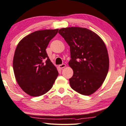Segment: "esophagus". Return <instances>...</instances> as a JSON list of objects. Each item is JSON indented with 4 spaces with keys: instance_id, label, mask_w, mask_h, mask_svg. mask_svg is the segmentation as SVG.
Here are the masks:
<instances>
[{
    "instance_id": "1",
    "label": "esophagus",
    "mask_w": 126,
    "mask_h": 126,
    "mask_svg": "<svg viewBox=\"0 0 126 126\" xmlns=\"http://www.w3.org/2000/svg\"><path fill=\"white\" fill-rule=\"evenodd\" d=\"M59 68H60V69H62L63 68H65L66 66V65L65 64H61V65H59Z\"/></svg>"
}]
</instances>
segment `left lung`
I'll use <instances>...</instances> for the list:
<instances>
[{
    "label": "left lung",
    "instance_id": "8db88e82",
    "mask_svg": "<svg viewBox=\"0 0 126 126\" xmlns=\"http://www.w3.org/2000/svg\"><path fill=\"white\" fill-rule=\"evenodd\" d=\"M58 33L70 46L69 65L73 75L69 79L71 88L81 94L89 95L99 88L109 68L107 47L94 32L81 27H68Z\"/></svg>",
    "mask_w": 126,
    "mask_h": 126
}]
</instances>
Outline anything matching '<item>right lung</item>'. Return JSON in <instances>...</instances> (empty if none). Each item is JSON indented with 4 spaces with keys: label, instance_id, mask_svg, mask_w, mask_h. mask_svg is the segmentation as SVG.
<instances>
[{
    "label": "right lung",
    "instance_id": "1",
    "mask_svg": "<svg viewBox=\"0 0 126 126\" xmlns=\"http://www.w3.org/2000/svg\"><path fill=\"white\" fill-rule=\"evenodd\" d=\"M58 29L34 32L19 42L15 52L13 69L17 83L33 97L45 94L52 87L58 75L46 49Z\"/></svg>",
    "mask_w": 126,
    "mask_h": 126
}]
</instances>
